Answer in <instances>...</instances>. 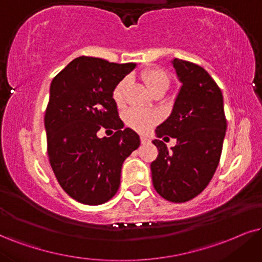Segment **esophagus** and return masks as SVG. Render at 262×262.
Here are the masks:
<instances>
[{"instance_id": "1", "label": "esophagus", "mask_w": 262, "mask_h": 262, "mask_svg": "<svg viewBox=\"0 0 262 262\" xmlns=\"http://www.w3.org/2000/svg\"><path fill=\"white\" fill-rule=\"evenodd\" d=\"M141 143L148 144V143H150V140L147 136H141Z\"/></svg>"}]
</instances>
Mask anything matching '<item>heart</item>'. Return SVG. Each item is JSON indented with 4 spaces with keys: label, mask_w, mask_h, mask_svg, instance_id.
I'll list each match as a JSON object with an SVG mask.
<instances>
[{
    "label": "heart",
    "mask_w": 262,
    "mask_h": 262,
    "mask_svg": "<svg viewBox=\"0 0 262 262\" xmlns=\"http://www.w3.org/2000/svg\"><path fill=\"white\" fill-rule=\"evenodd\" d=\"M141 77L146 86L149 89L151 93L159 90H164L166 91L167 87L170 85V76L165 70L161 68H148L144 69L141 73ZM128 81L127 77L122 79L121 81L116 83V86L113 90V99H114L115 104L118 106H122L126 102V93H127ZM158 120V116L151 112L140 111V109H130L125 113V121L130 127L135 128V130L144 132L156 124Z\"/></svg>",
    "instance_id": "b5f03b06"
}]
</instances>
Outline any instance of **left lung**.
I'll list each match as a JSON object with an SVG mask.
<instances>
[{
    "instance_id": "obj_1",
    "label": "left lung",
    "mask_w": 262,
    "mask_h": 262,
    "mask_svg": "<svg viewBox=\"0 0 262 262\" xmlns=\"http://www.w3.org/2000/svg\"><path fill=\"white\" fill-rule=\"evenodd\" d=\"M172 66L182 87L172 113L156 132L177 143L169 150L163 141L154 140L159 154L150 170L154 188L164 199L185 203L200 194L214 176L227 121L220 87L204 68L177 58Z\"/></svg>"
}]
</instances>
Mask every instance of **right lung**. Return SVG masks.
I'll return each instance as SVG.
<instances>
[{
  "instance_id": "1",
  "label": "right lung",
  "mask_w": 262,
  "mask_h": 262,
  "mask_svg": "<svg viewBox=\"0 0 262 262\" xmlns=\"http://www.w3.org/2000/svg\"><path fill=\"white\" fill-rule=\"evenodd\" d=\"M135 63L118 64L79 57L51 82L45 114L47 153L58 182L73 199L99 205L115 195L124 160L140 147V137L125 128L113 99V90ZM102 127L114 128L99 139Z\"/></svg>"
}]
</instances>
